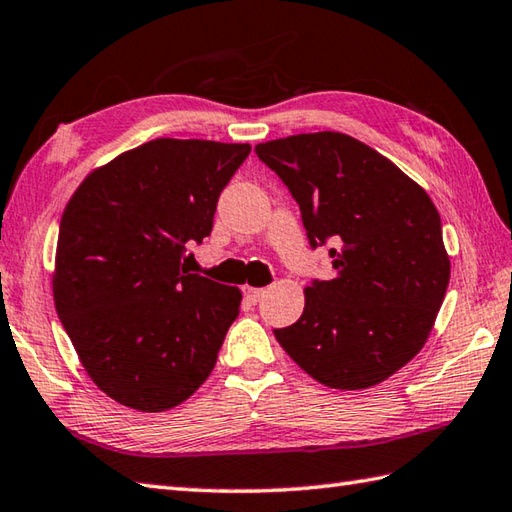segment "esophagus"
Instances as JSON below:
<instances>
[{
	"label": "esophagus",
	"instance_id": "34e87169",
	"mask_svg": "<svg viewBox=\"0 0 512 512\" xmlns=\"http://www.w3.org/2000/svg\"><path fill=\"white\" fill-rule=\"evenodd\" d=\"M264 293H266V290H264V288H255V286H244V297L248 299V302H250V304H257V302H259V299H262V297H264Z\"/></svg>",
	"mask_w": 512,
	"mask_h": 512
}]
</instances>
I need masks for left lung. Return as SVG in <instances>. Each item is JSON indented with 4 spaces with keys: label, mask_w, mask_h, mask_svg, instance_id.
Listing matches in <instances>:
<instances>
[{
    "label": "left lung",
    "mask_w": 512,
    "mask_h": 512,
    "mask_svg": "<svg viewBox=\"0 0 512 512\" xmlns=\"http://www.w3.org/2000/svg\"><path fill=\"white\" fill-rule=\"evenodd\" d=\"M255 153L295 197L310 246H337L335 277L304 290L302 317L277 328V342L328 388L384 382L424 348L448 288L433 199L377 150L333 130Z\"/></svg>",
    "instance_id": "8db88e82"
}]
</instances>
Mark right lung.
<instances>
[{
  "mask_svg": "<svg viewBox=\"0 0 512 512\" xmlns=\"http://www.w3.org/2000/svg\"><path fill=\"white\" fill-rule=\"evenodd\" d=\"M250 144L159 137L95 168L59 224L53 297L99 390L139 413L175 408L206 382L242 290L188 273L219 193Z\"/></svg>",
  "mask_w": 512,
  "mask_h": 512,
  "instance_id": "obj_1",
  "label": "right lung"
}]
</instances>
